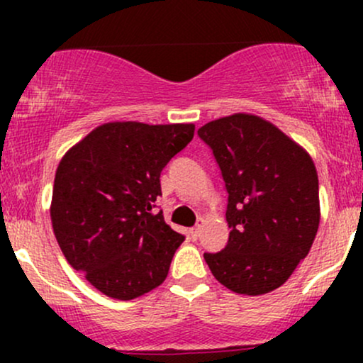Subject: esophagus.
Listing matches in <instances>:
<instances>
[{"label":"esophagus","mask_w":363,"mask_h":363,"mask_svg":"<svg viewBox=\"0 0 363 363\" xmlns=\"http://www.w3.org/2000/svg\"><path fill=\"white\" fill-rule=\"evenodd\" d=\"M203 223H205V220L203 218H199L198 220V223H196V227L194 228H191V239L193 240H198V237H199V234H201V227H203Z\"/></svg>","instance_id":"obj_1"}]
</instances>
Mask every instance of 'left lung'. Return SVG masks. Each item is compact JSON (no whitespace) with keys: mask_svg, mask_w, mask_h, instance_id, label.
Returning a JSON list of instances; mask_svg holds the SVG:
<instances>
[{"mask_svg":"<svg viewBox=\"0 0 363 363\" xmlns=\"http://www.w3.org/2000/svg\"><path fill=\"white\" fill-rule=\"evenodd\" d=\"M198 135L213 152L228 193V242L205 252L206 264L235 294H268L289 280L318 234L314 162L257 116L211 121Z\"/></svg>","mask_w":363,"mask_h":363,"instance_id":"8db88e82","label":"left lung"}]
</instances>
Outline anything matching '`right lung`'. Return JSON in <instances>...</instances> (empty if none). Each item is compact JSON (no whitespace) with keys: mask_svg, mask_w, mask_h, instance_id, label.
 <instances>
[{"mask_svg":"<svg viewBox=\"0 0 363 363\" xmlns=\"http://www.w3.org/2000/svg\"><path fill=\"white\" fill-rule=\"evenodd\" d=\"M193 136L194 124L107 123L57 165L54 235L69 264L107 297L131 301L167 278L184 235L153 208L160 172Z\"/></svg>","mask_w":363,"mask_h":363,"instance_id":"1","label":"right lung"}]
</instances>
